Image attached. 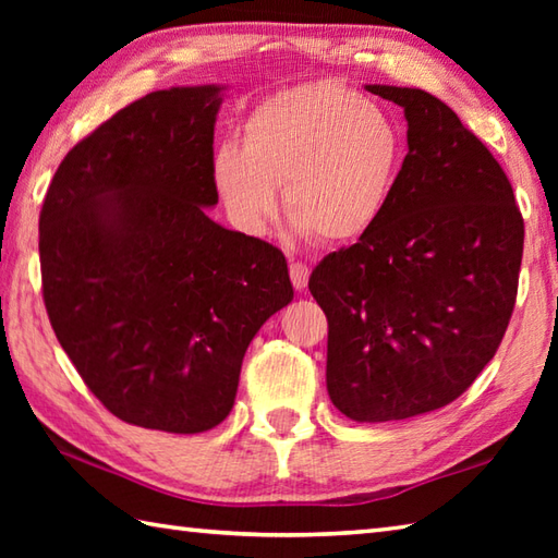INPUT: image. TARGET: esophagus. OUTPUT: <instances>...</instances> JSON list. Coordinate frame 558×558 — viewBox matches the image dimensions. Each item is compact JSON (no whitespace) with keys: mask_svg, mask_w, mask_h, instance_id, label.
Instances as JSON below:
<instances>
[{"mask_svg":"<svg viewBox=\"0 0 558 558\" xmlns=\"http://www.w3.org/2000/svg\"><path fill=\"white\" fill-rule=\"evenodd\" d=\"M290 278H292L294 290L302 292L306 288V280H310V266L302 264V260H292V264H290Z\"/></svg>","mask_w":558,"mask_h":558,"instance_id":"esophagus-1","label":"esophagus"}]
</instances>
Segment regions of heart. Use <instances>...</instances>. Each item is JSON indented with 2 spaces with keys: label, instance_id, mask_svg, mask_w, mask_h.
Returning <instances> with one entry per match:
<instances>
[{
  "label": "heart",
  "instance_id": "obj_1",
  "mask_svg": "<svg viewBox=\"0 0 558 558\" xmlns=\"http://www.w3.org/2000/svg\"><path fill=\"white\" fill-rule=\"evenodd\" d=\"M405 162L390 117L333 81L304 83L258 102L244 122V148L222 146L213 177L232 218L258 232L282 206L324 244L354 242L381 220Z\"/></svg>",
  "mask_w": 558,
  "mask_h": 558
}]
</instances>
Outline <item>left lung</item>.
I'll use <instances>...</instances> for the list:
<instances>
[{
    "mask_svg": "<svg viewBox=\"0 0 558 558\" xmlns=\"http://www.w3.org/2000/svg\"><path fill=\"white\" fill-rule=\"evenodd\" d=\"M366 90L405 110L408 156L381 220L328 254L310 290L328 318L333 405L390 422L453 402L499 350L525 222L499 160L446 102L420 88Z\"/></svg>",
    "mask_w": 558,
    "mask_h": 558,
    "instance_id": "left-lung-1",
    "label": "left lung"
}]
</instances>
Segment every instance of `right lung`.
Wrapping results in <instances>:
<instances>
[{
	"instance_id": "add662e5",
	"label": "right lung",
	"mask_w": 558,
	"mask_h": 558,
	"mask_svg": "<svg viewBox=\"0 0 558 558\" xmlns=\"http://www.w3.org/2000/svg\"><path fill=\"white\" fill-rule=\"evenodd\" d=\"M218 86L156 90L71 148L40 210L59 345L114 417L198 434L228 417L248 342L292 302L288 260L220 228Z\"/></svg>"
}]
</instances>
